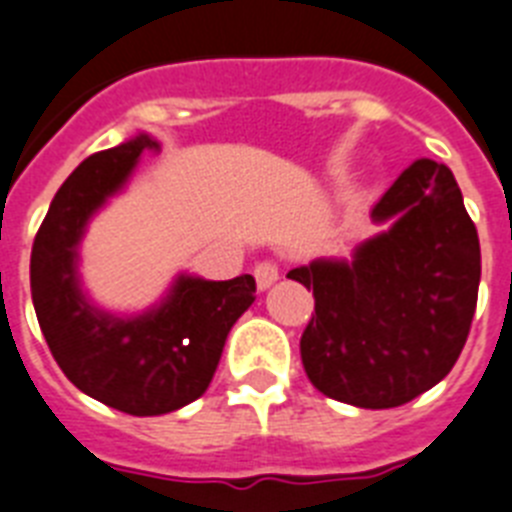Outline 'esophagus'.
Returning <instances> with one entry per match:
<instances>
[{
  "label": "esophagus",
  "mask_w": 512,
  "mask_h": 512,
  "mask_svg": "<svg viewBox=\"0 0 512 512\" xmlns=\"http://www.w3.org/2000/svg\"><path fill=\"white\" fill-rule=\"evenodd\" d=\"M278 276H281V270H278V265L273 263V260H263V263L255 265L257 289H270V286L278 281Z\"/></svg>",
  "instance_id": "1"
}]
</instances>
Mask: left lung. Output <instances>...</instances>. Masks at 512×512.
<instances>
[{
  "label": "left lung",
  "instance_id": "1",
  "mask_svg": "<svg viewBox=\"0 0 512 512\" xmlns=\"http://www.w3.org/2000/svg\"><path fill=\"white\" fill-rule=\"evenodd\" d=\"M388 231L351 260L289 270L315 296L302 333L309 382L359 409L414 401L448 375L474 320L482 249L453 171L419 158L372 208Z\"/></svg>",
  "mask_w": 512,
  "mask_h": 512
}]
</instances>
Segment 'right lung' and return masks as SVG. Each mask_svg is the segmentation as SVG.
<instances>
[{
  "instance_id": "1",
  "label": "right lung",
  "mask_w": 512,
  "mask_h": 512,
  "mask_svg": "<svg viewBox=\"0 0 512 512\" xmlns=\"http://www.w3.org/2000/svg\"><path fill=\"white\" fill-rule=\"evenodd\" d=\"M150 135L85 158L59 187L30 252L38 325L67 380L132 416H161L197 401L221 362L234 322L255 302V278L179 276L163 302L135 317L90 304L77 276L85 226L122 190L137 161L156 153Z\"/></svg>"
}]
</instances>
